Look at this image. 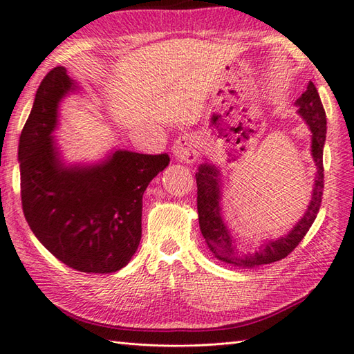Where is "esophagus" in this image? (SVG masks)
Instances as JSON below:
<instances>
[{"mask_svg": "<svg viewBox=\"0 0 354 354\" xmlns=\"http://www.w3.org/2000/svg\"><path fill=\"white\" fill-rule=\"evenodd\" d=\"M172 154L178 162L192 163L197 160V142L192 136H182L176 140L174 147H172Z\"/></svg>", "mask_w": 354, "mask_h": 354, "instance_id": "1", "label": "esophagus"}]
</instances>
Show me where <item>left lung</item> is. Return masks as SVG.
<instances>
[{"mask_svg":"<svg viewBox=\"0 0 354 354\" xmlns=\"http://www.w3.org/2000/svg\"><path fill=\"white\" fill-rule=\"evenodd\" d=\"M295 105L298 106V114L307 122L310 131H312V156L316 165V177L312 200L307 206V211L287 235L273 241H264L263 246H259L258 250L252 252V254H241L236 249L234 236L230 235V230L221 217L220 169L212 163H201L196 172L200 230L203 234L209 250L223 263L236 266V268L252 269L279 261L298 246L319 212L324 191L322 151L327 134V116L318 90L312 81L308 82L307 90L297 99Z\"/></svg>","mask_w":354,"mask_h":354,"instance_id":"obj_1","label":"left lung"}]
</instances>
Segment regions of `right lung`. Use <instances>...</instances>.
I'll list each match as a JSON object with an SVG mask.
<instances>
[{"label":"right lung","instance_id":"right-lung-1","mask_svg":"<svg viewBox=\"0 0 354 354\" xmlns=\"http://www.w3.org/2000/svg\"><path fill=\"white\" fill-rule=\"evenodd\" d=\"M77 85L64 67L42 79L19 136L24 217L35 236L68 268L113 273L142 238V198L169 163L168 154L118 149L104 162L67 167L53 139L59 102Z\"/></svg>","mask_w":354,"mask_h":354}]
</instances>
